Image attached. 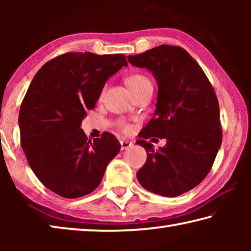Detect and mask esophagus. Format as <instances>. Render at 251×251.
I'll return each instance as SVG.
<instances>
[{
  "instance_id": "esophagus-1",
  "label": "esophagus",
  "mask_w": 251,
  "mask_h": 251,
  "mask_svg": "<svg viewBox=\"0 0 251 251\" xmlns=\"http://www.w3.org/2000/svg\"><path fill=\"white\" fill-rule=\"evenodd\" d=\"M131 146H133V143H131V142L124 141V139L121 141V150L122 151H125V150H127V148H129Z\"/></svg>"
}]
</instances>
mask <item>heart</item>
<instances>
[{
  "instance_id": "b5f03b06",
  "label": "heart",
  "mask_w": 251,
  "mask_h": 251,
  "mask_svg": "<svg viewBox=\"0 0 251 251\" xmlns=\"http://www.w3.org/2000/svg\"><path fill=\"white\" fill-rule=\"evenodd\" d=\"M126 84L127 86L129 87L134 95L139 94L141 92H144L146 90H152V83L151 80L147 77L146 75L141 74V73H135L129 75L128 77L126 78ZM104 94V90L101 91V94ZM126 130H129V127H126Z\"/></svg>"
}]
</instances>
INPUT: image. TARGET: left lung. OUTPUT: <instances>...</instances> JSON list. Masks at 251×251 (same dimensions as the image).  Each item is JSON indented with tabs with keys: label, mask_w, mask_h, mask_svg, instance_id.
<instances>
[{
	"label": "left lung",
	"mask_w": 251,
	"mask_h": 251,
	"mask_svg": "<svg viewBox=\"0 0 251 251\" xmlns=\"http://www.w3.org/2000/svg\"><path fill=\"white\" fill-rule=\"evenodd\" d=\"M127 59L151 72L158 86L155 117L136 142L147 151L136 176L148 192L179 196L203 180L222 145L217 96L201 67L179 46L159 45ZM152 135L166 139L167 145L155 151L146 141Z\"/></svg>",
	"instance_id": "8db88e82"
}]
</instances>
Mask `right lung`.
Returning <instances> with one entry per match:
<instances>
[{
  "label": "right lung",
  "mask_w": 251,
  "mask_h": 251,
  "mask_svg": "<svg viewBox=\"0 0 251 251\" xmlns=\"http://www.w3.org/2000/svg\"><path fill=\"white\" fill-rule=\"evenodd\" d=\"M123 54L66 53L41 67L19 114L21 145L33 173L64 198L92 193L121 150L109 133L88 139L80 128L106 80L127 66Z\"/></svg>",
  "instance_id": "obj_1"
}]
</instances>
